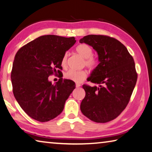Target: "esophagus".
Here are the masks:
<instances>
[{
	"instance_id": "obj_1",
	"label": "esophagus",
	"mask_w": 152,
	"mask_h": 152,
	"mask_svg": "<svg viewBox=\"0 0 152 152\" xmlns=\"http://www.w3.org/2000/svg\"><path fill=\"white\" fill-rule=\"evenodd\" d=\"M81 86L80 83H76V87H79Z\"/></svg>"
}]
</instances>
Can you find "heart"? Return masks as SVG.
<instances>
[{"label": "heart", "instance_id": "obj_1", "mask_svg": "<svg viewBox=\"0 0 152 152\" xmlns=\"http://www.w3.org/2000/svg\"><path fill=\"white\" fill-rule=\"evenodd\" d=\"M76 52L84 58V63L87 67L90 69H94L97 65V61L93 57L92 48L86 44H81L76 47ZM66 59H67V53H65L61 59V65L65 67L66 65ZM87 73L85 70L75 71L69 70L64 75V77L66 79L71 80L75 83H81L87 77Z\"/></svg>", "mask_w": 152, "mask_h": 152}]
</instances>
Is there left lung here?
Instances as JSON below:
<instances>
[{
    "label": "left lung",
    "instance_id": "obj_1",
    "mask_svg": "<svg viewBox=\"0 0 152 152\" xmlns=\"http://www.w3.org/2000/svg\"><path fill=\"white\" fill-rule=\"evenodd\" d=\"M79 42L91 46L99 62L87 79L99 87L83 85L86 97L81 111L93 121L106 123L115 119L128 104L137 79L134 58L112 37L89 34Z\"/></svg>",
    "mask_w": 152,
    "mask_h": 152
}]
</instances>
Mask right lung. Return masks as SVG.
<instances>
[{
    "label": "right lung",
    "instance_id": "1",
    "mask_svg": "<svg viewBox=\"0 0 152 152\" xmlns=\"http://www.w3.org/2000/svg\"><path fill=\"white\" fill-rule=\"evenodd\" d=\"M75 42L74 37L48 34L28 42L16 54L11 72L13 94L31 118L45 122L63 111L75 83L60 78L52 84L48 77L61 73V59Z\"/></svg>",
    "mask_w": 152,
    "mask_h": 152
}]
</instances>
